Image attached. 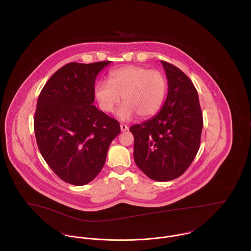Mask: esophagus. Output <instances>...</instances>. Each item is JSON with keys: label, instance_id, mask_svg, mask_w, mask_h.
I'll return each instance as SVG.
<instances>
[{"label": "esophagus", "instance_id": "esophagus-1", "mask_svg": "<svg viewBox=\"0 0 251 251\" xmlns=\"http://www.w3.org/2000/svg\"><path fill=\"white\" fill-rule=\"evenodd\" d=\"M120 126H121V130L122 131H126V130L128 129V126L126 125H125V124H121Z\"/></svg>", "mask_w": 251, "mask_h": 251}]
</instances>
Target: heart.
<instances>
[{
  "label": "heart",
  "mask_w": 251,
  "mask_h": 251,
  "mask_svg": "<svg viewBox=\"0 0 251 251\" xmlns=\"http://www.w3.org/2000/svg\"><path fill=\"white\" fill-rule=\"evenodd\" d=\"M167 80L157 70L140 66H126L108 74L107 81H100L95 87V97L100 108L112 113L120 103L117 116L128 121L138 115L148 118L154 115L165 100Z\"/></svg>",
  "instance_id": "heart-1"
}]
</instances>
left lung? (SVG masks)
<instances>
[{"label": "left lung", "instance_id": "1", "mask_svg": "<svg viewBox=\"0 0 251 251\" xmlns=\"http://www.w3.org/2000/svg\"><path fill=\"white\" fill-rule=\"evenodd\" d=\"M168 80L166 100L153 118L129 130L134 136V161L150 179L167 181L182 175L201 141L203 116L197 91L177 67L161 61Z\"/></svg>", "mask_w": 251, "mask_h": 251}]
</instances>
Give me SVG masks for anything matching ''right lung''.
<instances>
[{
  "label": "right lung",
  "instance_id": "right-lung-1",
  "mask_svg": "<svg viewBox=\"0 0 251 251\" xmlns=\"http://www.w3.org/2000/svg\"><path fill=\"white\" fill-rule=\"evenodd\" d=\"M109 64H67L38 96L34 119L38 150L53 172L74 185L98 176L121 132L117 120L93 105L96 78Z\"/></svg>",
  "mask_w": 251,
  "mask_h": 251
}]
</instances>
